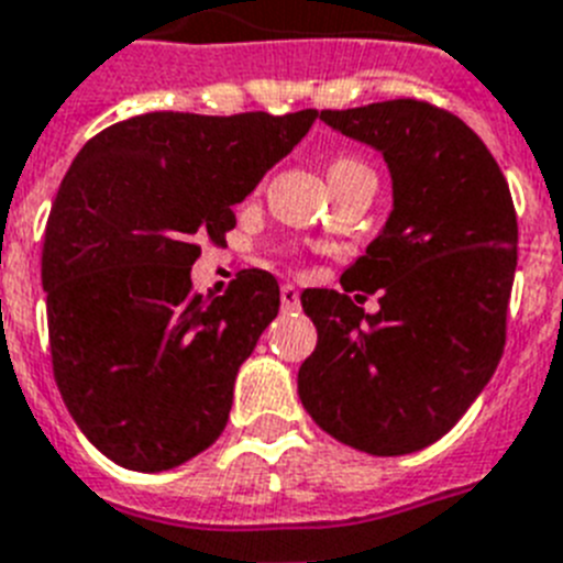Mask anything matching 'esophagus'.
<instances>
[{
	"mask_svg": "<svg viewBox=\"0 0 563 563\" xmlns=\"http://www.w3.org/2000/svg\"><path fill=\"white\" fill-rule=\"evenodd\" d=\"M280 302H283V311H297L300 309V291L286 283V286L280 288Z\"/></svg>",
	"mask_w": 563,
	"mask_h": 563,
	"instance_id": "esophagus-1",
	"label": "esophagus"
}]
</instances>
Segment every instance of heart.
I'll return each mask as SVG.
<instances>
[{"mask_svg":"<svg viewBox=\"0 0 563 563\" xmlns=\"http://www.w3.org/2000/svg\"><path fill=\"white\" fill-rule=\"evenodd\" d=\"M356 173H371V169L363 164V161L354 158V155H336V158H331L329 166H325L329 184L345 180V178H351V175H356Z\"/></svg>","mask_w":563,"mask_h":563,"instance_id":"b5f03b06","label":"heart"}]
</instances>
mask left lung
Listing matches in <instances>:
<instances>
[{"instance_id":"obj_1","label":"left lung","mask_w":563,"mask_h":563,"mask_svg":"<svg viewBox=\"0 0 563 563\" xmlns=\"http://www.w3.org/2000/svg\"><path fill=\"white\" fill-rule=\"evenodd\" d=\"M320 121L383 153L394 209L342 272V291H302L317 349L297 394L336 442L405 456L442 439L501 360L518 261L510 187L485 141L428 101L322 110ZM360 290L380 291L376 316L353 302Z\"/></svg>"}]
</instances>
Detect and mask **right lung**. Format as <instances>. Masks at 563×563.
Here are the masks:
<instances>
[{
    "label": "right lung",
    "mask_w": 563,
    "mask_h": 563,
    "mask_svg": "<svg viewBox=\"0 0 563 563\" xmlns=\"http://www.w3.org/2000/svg\"><path fill=\"white\" fill-rule=\"evenodd\" d=\"M317 110L144 112L101 130L67 169L45 229L53 376L107 459L158 473L227 428L238 368L280 309L268 272L192 291L200 241L223 243L263 175Z\"/></svg>",
    "instance_id": "right-lung-1"
}]
</instances>
